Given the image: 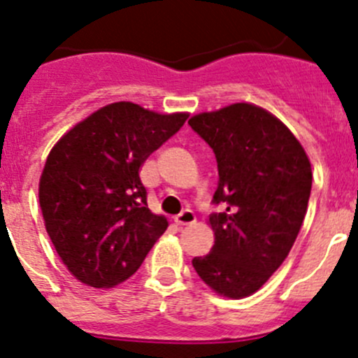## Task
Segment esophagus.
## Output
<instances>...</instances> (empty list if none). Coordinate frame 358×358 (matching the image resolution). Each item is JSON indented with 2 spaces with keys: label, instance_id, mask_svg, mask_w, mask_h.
Listing matches in <instances>:
<instances>
[{
  "label": "esophagus",
  "instance_id": "esophagus-1",
  "mask_svg": "<svg viewBox=\"0 0 358 358\" xmlns=\"http://www.w3.org/2000/svg\"><path fill=\"white\" fill-rule=\"evenodd\" d=\"M175 222L178 225H190L196 222V213L192 210H183L178 217L175 218Z\"/></svg>",
  "mask_w": 358,
  "mask_h": 358
}]
</instances>
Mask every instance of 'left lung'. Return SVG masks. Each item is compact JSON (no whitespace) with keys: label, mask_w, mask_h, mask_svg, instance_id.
<instances>
[{"label":"left lung","mask_w":358,"mask_h":358,"mask_svg":"<svg viewBox=\"0 0 358 358\" xmlns=\"http://www.w3.org/2000/svg\"><path fill=\"white\" fill-rule=\"evenodd\" d=\"M213 150L218 185L210 215L215 245L192 266L220 296L257 292L283 264L303 225L311 164L289 127L266 110L236 103L189 120Z\"/></svg>","instance_id":"1"}]
</instances>
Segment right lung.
Listing matches in <instances>:
<instances>
[{"label":"right lung","mask_w":358,"mask_h":358,"mask_svg":"<svg viewBox=\"0 0 358 358\" xmlns=\"http://www.w3.org/2000/svg\"><path fill=\"white\" fill-rule=\"evenodd\" d=\"M187 117L112 103L52 148L40 180L41 213L59 257L82 283L124 282L164 234L168 222L148 210L140 168Z\"/></svg>","instance_id":"add662e5"}]
</instances>
